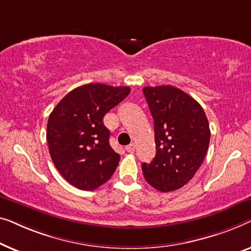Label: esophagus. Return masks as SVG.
<instances>
[{
  "label": "esophagus",
  "mask_w": 251,
  "mask_h": 251,
  "mask_svg": "<svg viewBox=\"0 0 251 251\" xmlns=\"http://www.w3.org/2000/svg\"><path fill=\"white\" fill-rule=\"evenodd\" d=\"M126 151L127 152H129V153H133L134 151H135V146H134V144H129V146H127L126 148Z\"/></svg>",
  "instance_id": "1"
}]
</instances>
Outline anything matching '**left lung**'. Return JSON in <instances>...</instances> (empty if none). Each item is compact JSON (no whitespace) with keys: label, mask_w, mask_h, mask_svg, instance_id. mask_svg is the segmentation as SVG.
<instances>
[{"label":"left lung","mask_w":251,"mask_h":251,"mask_svg":"<svg viewBox=\"0 0 251 251\" xmlns=\"http://www.w3.org/2000/svg\"><path fill=\"white\" fill-rule=\"evenodd\" d=\"M143 93L153 118L157 150L150 164H142L144 178L158 191H174L202 164L210 140L208 119L195 99L177 87L147 86Z\"/></svg>","instance_id":"8db88e82"}]
</instances>
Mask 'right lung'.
<instances>
[{"label": "right lung", "instance_id": "obj_1", "mask_svg": "<svg viewBox=\"0 0 251 251\" xmlns=\"http://www.w3.org/2000/svg\"><path fill=\"white\" fill-rule=\"evenodd\" d=\"M129 92L127 86L85 84L70 91L49 116L47 140L52 161L75 188L92 191L115 173L121 156L110 147L103 117Z\"/></svg>", "mask_w": 251, "mask_h": 251}]
</instances>
